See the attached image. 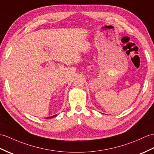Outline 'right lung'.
Masks as SVG:
<instances>
[{
  "label": "right lung",
  "mask_w": 154,
  "mask_h": 154,
  "mask_svg": "<svg viewBox=\"0 0 154 154\" xmlns=\"http://www.w3.org/2000/svg\"><path fill=\"white\" fill-rule=\"evenodd\" d=\"M55 116H57V114H55V115H54V116H50V117H48L47 118L48 119H50V118H55Z\"/></svg>",
  "instance_id": "right-lung-1"
}]
</instances>
